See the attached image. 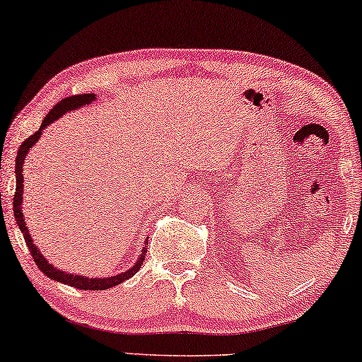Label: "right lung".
Masks as SVG:
<instances>
[{
    "mask_svg": "<svg viewBox=\"0 0 362 362\" xmlns=\"http://www.w3.org/2000/svg\"><path fill=\"white\" fill-rule=\"evenodd\" d=\"M95 98H97L95 93H83V95L66 97V98H62V100L59 103H56L52 110L49 112L46 117H44V120L41 123V128H39V130L34 133V135L26 138V140L21 143V146H19L18 155H16V170H14V173H16V192H14V197H13V214H14V219H16V222H18L19 229H21V232H23L24 240H26V245H28L29 252H31L34 262H36L37 269L41 270L44 275L49 276V279L61 281V284L71 285V286H74V288H81V290H107V288H112V286H115V285H120L122 281H125V280L130 279V276L135 275L136 272L141 269L143 260H145L148 242L145 244V247H143L141 254H140V257H138V260L135 262V265H133L132 269H128L127 272H123V274H117L115 276H107V279H105V276H103V279H88V276H83V275L66 274V272L57 270L56 267L51 265L46 259H44L41 250H39L37 247L34 245L33 237L28 230V224H26V221H24V217H23L24 216L23 211H21L23 189H24V186H23L24 168H23V165H24V160H26L29 150H31V148L36 145V141L39 140V138H41L44 128L56 122L57 118H61L64 113H67L71 110H77V108H81L83 105H90V103L95 100Z\"/></svg>",
    "mask_w": 362,
    "mask_h": 362,
    "instance_id": "1",
    "label": "right lung"
}]
</instances>
